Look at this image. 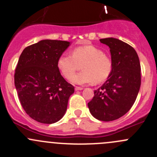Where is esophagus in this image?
Listing matches in <instances>:
<instances>
[{"label": "esophagus", "instance_id": "1", "mask_svg": "<svg viewBox=\"0 0 157 157\" xmlns=\"http://www.w3.org/2000/svg\"><path fill=\"white\" fill-rule=\"evenodd\" d=\"M75 91H81V90H82L83 88L82 87H75Z\"/></svg>", "mask_w": 157, "mask_h": 157}]
</instances>
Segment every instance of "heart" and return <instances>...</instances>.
<instances>
[{
    "instance_id": "obj_1",
    "label": "heart",
    "mask_w": 157,
    "mask_h": 157,
    "mask_svg": "<svg viewBox=\"0 0 157 157\" xmlns=\"http://www.w3.org/2000/svg\"><path fill=\"white\" fill-rule=\"evenodd\" d=\"M78 63L82 64L83 71L73 76ZM57 66L65 78H70L72 76L71 82L76 85L102 82L109 77L113 71L111 59L102 49L94 45L75 48L71 55L63 53L58 59Z\"/></svg>"
}]
</instances>
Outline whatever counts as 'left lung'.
Masks as SVG:
<instances>
[{
	"mask_svg": "<svg viewBox=\"0 0 157 157\" xmlns=\"http://www.w3.org/2000/svg\"><path fill=\"white\" fill-rule=\"evenodd\" d=\"M99 41L110 48L113 71L94 91L88 106L95 119L109 122L124 116L135 102L141 85V68L136 52L127 43L114 38Z\"/></svg>",
	"mask_w": 157,
	"mask_h": 157,
	"instance_id": "obj_1",
	"label": "left lung"
}]
</instances>
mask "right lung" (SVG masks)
<instances>
[{
  "label": "right lung",
  "instance_id": "add662e5",
  "mask_svg": "<svg viewBox=\"0 0 157 157\" xmlns=\"http://www.w3.org/2000/svg\"><path fill=\"white\" fill-rule=\"evenodd\" d=\"M70 44L65 41L41 40L25 48L20 55L14 85L23 109L37 122L55 123L66 112L74 86L62 77L57 62Z\"/></svg>",
  "mask_w": 157,
  "mask_h": 157
}]
</instances>
